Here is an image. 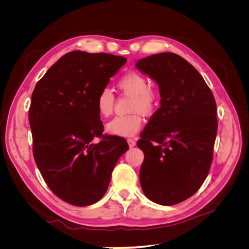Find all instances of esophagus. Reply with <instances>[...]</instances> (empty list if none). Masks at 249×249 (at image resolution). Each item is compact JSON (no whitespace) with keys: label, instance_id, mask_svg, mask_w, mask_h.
<instances>
[{"label":"esophagus","instance_id":"1","mask_svg":"<svg viewBox=\"0 0 249 249\" xmlns=\"http://www.w3.org/2000/svg\"><path fill=\"white\" fill-rule=\"evenodd\" d=\"M127 143H129V146H130V147H133V146L136 145V141H135V140L132 139V138L127 139Z\"/></svg>","mask_w":249,"mask_h":249}]
</instances>
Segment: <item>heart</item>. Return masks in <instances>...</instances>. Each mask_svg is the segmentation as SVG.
Wrapping results in <instances>:
<instances>
[{
	"label": "heart",
	"instance_id": "1",
	"mask_svg": "<svg viewBox=\"0 0 249 249\" xmlns=\"http://www.w3.org/2000/svg\"><path fill=\"white\" fill-rule=\"evenodd\" d=\"M117 87L124 94L131 97L127 110L132 113L112 119L107 124V131L118 136H133L142 125L140 113L144 115L153 113L158 104V95L155 90L149 87L147 79L136 71L124 74L118 80ZM114 95L110 89H102L95 102L99 115L104 118L109 117L114 109Z\"/></svg>",
	"mask_w": 249,
	"mask_h": 249
}]
</instances>
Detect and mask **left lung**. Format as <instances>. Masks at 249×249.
<instances>
[{"label":"left lung","instance_id":"left-lung-1","mask_svg":"<svg viewBox=\"0 0 249 249\" xmlns=\"http://www.w3.org/2000/svg\"><path fill=\"white\" fill-rule=\"evenodd\" d=\"M136 66L158 83L161 95V107L137 142L144 154L141 188L152 201L173 206L196 193L210 171L216 102L200 73L177 54H155Z\"/></svg>","mask_w":249,"mask_h":249}]
</instances>
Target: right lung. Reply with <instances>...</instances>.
Masks as SVG:
<instances>
[{
  "label": "right lung",
  "instance_id": "obj_1",
  "mask_svg": "<svg viewBox=\"0 0 249 249\" xmlns=\"http://www.w3.org/2000/svg\"><path fill=\"white\" fill-rule=\"evenodd\" d=\"M126 58L73 51L37 82L29 123L35 163L51 191L72 206L85 207L106 193L119 157L129 145L103 134L96 97ZM100 139L97 143L92 140Z\"/></svg>",
  "mask_w": 249,
  "mask_h": 249
}]
</instances>
